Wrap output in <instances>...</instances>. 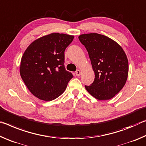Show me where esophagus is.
<instances>
[{"mask_svg":"<svg viewBox=\"0 0 146 146\" xmlns=\"http://www.w3.org/2000/svg\"><path fill=\"white\" fill-rule=\"evenodd\" d=\"M76 75L77 76H80L81 75V70L78 69V70L76 71Z\"/></svg>","mask_w":146,"mask_h":146,"instance_id":"34e87169","label":"esophagus"}]
</instances>
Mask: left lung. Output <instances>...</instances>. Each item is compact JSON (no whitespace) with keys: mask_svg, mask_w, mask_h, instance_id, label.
I'll list each match as a JSON object with an SVG mask.
<instances>
[{"mask_svg":"<svg viewBox=\"0 0 146 146\" xmlns=\"http://www.w3.org/2000/svg\"><path fill=\"white\" fill-rule=\"evenodd\" d=\"M85 46L94 72V81L85 89L99 100L111 99L122 89L129 71L127 57L113 39L96 33L78 37Z\"/></svg>","mask_w":146,"mask_h":146,"instance_id":"left-lung-1","label":"left lung"}]
</instances>
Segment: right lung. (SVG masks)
Listing matches in <instances>:
<instances>
[{
	"label": "right lung",
	"mask_w": 146,
	"mask_h": 146,
	"mask_svg": "<svg viewBox=\"0 0 146 146\" xmlns=\"http://www.w3.org/2000/svg\"><path fill=\"white\" fill-rule=\"evenodd\" d=\"M73 35L52 33L36 39L23 54L20 74L35 97L52 101L61 95L72 74L64 67V50Z\"/></svg>",
	"instance_id": "right-lung-1"
}]
</instances>
